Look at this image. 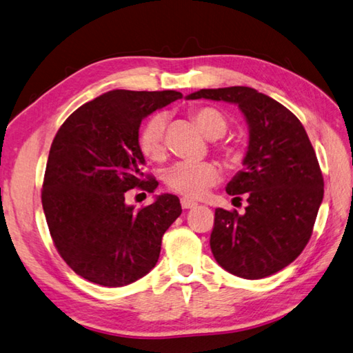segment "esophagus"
<instances>
[{
	"instance_id": "1",
	"label": "esophagus",
	"mask_w": 353,
	"mask_h": 353,
	"mask_svg": "<svg viewBox=\"0 0 353 353\" xmlns=\"http://www.w3.org/2000/svg\"><path fill=\"white\" fill-rule=\"evenodd\" d=\"M196 205H198V203L194 202V201H190L189 198H183V199H181V207H183L184 210H190V208H194Z\"/></svg>"
}]
</instances>
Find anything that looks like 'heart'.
<instances>
[{"label":"heart","instance_id":"obj_1","mask_svg":"<svg viewBox=\"0 0 353 353\" xmlns=\"http://www.w3.org/2000/svg\"><path fill=\"white\" fill-rule=\"evenodd\" d=\"M192 121L207 139H221L228 131V119L222 112L213 107H198L190 112ZM166 119L161 114L146 122L139 137L143 155L150 160L160 161L166 155ZM217 151L232 164H240L243 152L231 143L217 145ZM166 184L170 190L184 196L199 198L210 185L217 183L219 169L210 161H178L166 172Z\"/></svg>","mask_w":353,"mask_h":353}]
</instances>
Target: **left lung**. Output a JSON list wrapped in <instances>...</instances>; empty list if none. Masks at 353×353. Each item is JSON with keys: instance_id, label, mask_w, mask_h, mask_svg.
Wrapping results in <instances>:
<instances>
[{"instance_id": "left-lung-1", "label": "left lung", "mask_w": 353, "mask_h": 353, "mask_svg": "<svg viewBox=\"0 0 353 353\" xmlns=\"http://www.w3.org/2000/svg\"><path fill=\"white\" fill-rule=\"evenodd\" d=\"M237 104L249 125L243 168L226 185L246 198L245 213L216 208L211 252L245 279L270 276L293 263L311 239L323 199V175L307 131L278 101L252 88L201 89L187 99Z\"/></svg>"}]
</instances>
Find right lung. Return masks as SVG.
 <instances>
[{
    "instance_id": "right-lung-1",
    "label": "right lung",
    "mask_w": 353,
    "mask_h": 353,
    "mask_svg": "<svg viewBox=\"0 0 353 353\" xmlns=\"http://www.w3.org/2000/svg\"><path fill=\"white\" fill-rule=\"evenodd\" d=\"M181 97L110 90L78 107L52 140L42 185L46 223L60 256L93 284L122 287L145 276L181 214L175 194L139 210L125 203L128 190L152 193L159 185L142 172V119Z\"/></svg>"
}]
</instances>
